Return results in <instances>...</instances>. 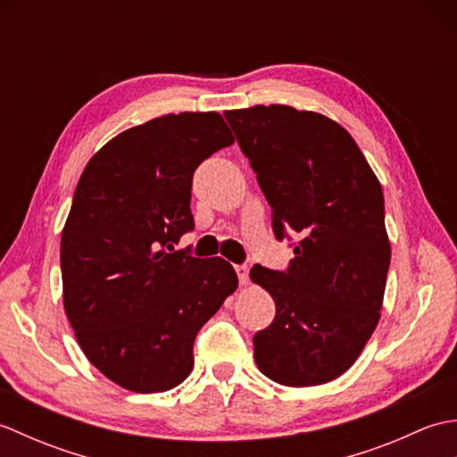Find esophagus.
<instances>
[{"mask_svg":"<svg viewBox=\"0 0 457 457\" xmlns=\"http://www.w3.org/2000/svg\"><path fill=\"white\" fill-rule=\"evenodd\" d=\"M236 273L239 277V285H247V280H249V265H245V263L236 265Z\"/></svg>","mask_w":457,"mask_h":457,"instance_id":"1","label":"esophagus"}]
</instances>
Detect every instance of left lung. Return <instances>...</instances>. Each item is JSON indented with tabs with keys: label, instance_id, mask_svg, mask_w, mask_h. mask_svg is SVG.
Here are the masks:
<instances>
[{
	"label": "left lung",
	"instance_id": "left-lung-1",
	"mask_svg": "<svg viewBox=\"0 0 457 457\" xmlns=\"http://www.w3.org/2000/svg\"><path fill=\"white\" fill-rule=\"evenodd\" d=\"M223 115L273 208L275 237L303 236L287 270L251 269L277 304L253 336L255 361L280 385L328 383L353 365L381 316L391 265L381 184L324 115L290 105Z\"/></svg>",
	"mask_w": 457,
	"mask_h": 457
}]
</instances>
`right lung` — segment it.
Returning a JSON list of instances; mask_svg holds the SVG:
<instances>
[{
	"label": "right lung",
	"mask_w": 457,
	"mask_h": 457,
	"mask_svg": "<svg viewBox=\"0 0 457 457\" xmlns=\"http://www.w3.org/2000/svg\"><path fill=\"white\" fill-rule=\"evenodd\" d=\"M231 143L216 112L162 115L105 143L74 190L61 239L64 310L90 363L123 389L182 383L200 328L237 288L228 261L174 251L194 229V170Z\"/></svg>",
	"instance_id": "obj_1"
}]
</instances>
